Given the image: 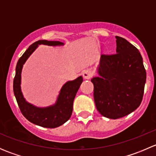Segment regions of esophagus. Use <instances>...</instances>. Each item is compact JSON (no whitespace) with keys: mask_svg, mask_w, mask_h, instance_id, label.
I'll list each match as a JSON object with an SVG mask.
<instances>
[{"mask_svg":"<svg viewBox=\"0 0 156 156\" xmlns=\"http://www.w3.org/2000/svg\"><path fill=\"white\" fill-rule=\"evenodd\" d=\"M82 75L84 79H90L91 78V76H92V73H91L90 71L86 70L83 72Z\"/></svg>","mask_w":156,"mask_h":156,"instance_id":"1","label":"esophagus"}]
</instances>
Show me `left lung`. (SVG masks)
I'll return each instance as SVG.
<instances>
[{
  "mask_svg": "<svg viewBox=\"0 0 156 156\" xmlns=\"http://www.w3.org/2000/svg\"><path fill=\"white\" fill-rule=\"evenodd\" d=\"M116 53L101 55L94 77L96 107L104 117L122 118L140 106L143 100L146 73L140 53L126 39L115 36Z\"/></svg>",
  "mask_w": 156,
  "mask_h": 156,
  "instance_id": "1",
  "label": "left lung"
}]
</instances>
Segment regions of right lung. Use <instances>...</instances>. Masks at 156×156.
<instances>
[{
	"label": "right lung",
	"mask_w": 156,
	"mask_h": 156,
	"mask_svg": "<svg viewBox=\"0 0 156 156\" xmlns=\"http://www.w3.org/2000/svg\"><path fill=\"white\" fill-rule=\"evenodd\" d=\"M62 46L60 41H49L40 40L34 42L26 50L20 58L16 67V75L13 80V92L21 112L27 120L38 126L55 128L61 126L70 119L72 113L73 102L75 95L83 81L82 76L73 81H67L61 88L56 103L47 107H37L31 104L23 97L21 90V74L23 65L38 45Z\"/></svg>",
	"instance_id": "1"
}]
</instances>
